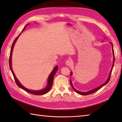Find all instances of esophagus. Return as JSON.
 Returning <instances> with one entry per match:
<instances>
[{"label":"esophagus","mask_w":122,"mask_h":122,"mask_svg":"<svg viewBox=\"0 0 122 122\" xmlns=\"http://www.w3.org/2000/svg\"><path fill=\"white\" fill-rule=\"evenodd\" d=\"M66 66H71L72 64V61L71 60H67L66 62Z\"/></svg>","instance_id":"1"}]
</instances>
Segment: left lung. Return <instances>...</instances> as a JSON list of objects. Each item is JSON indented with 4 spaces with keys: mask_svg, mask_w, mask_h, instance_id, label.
<instances>
[{
    "mask_svg": "<svg viewBox=\"0 0 122 122\" xmlns=\"http://www.w3.org/2000/svg\"><path fill=\"white\" fill-rule=\"evenodd\" d=\"M110 43H111V45H112V51H113V56H114V60H113V65H112V69H111V71H110V74H109V76H108V79H107V81H106V82L104 83V84H103L102 85H100V86H99L98 87H97V88H95V89H93V90H90V91H89L84 92H80V91H77V90H76V89H75V88L73 87V85H72V82H71V80H70V84H71V85L72 89H73V90L75 92H76L77 93H78V94H80V95H89V94H92V93L97 91H98V90H100V89H101V88H102L103 86H104L105 85L107 84V83H108V82H109L110 80L111 76V73H112V69H113V66H114V61H114V60H115L114 52V50H113V44H112V43H111V42H110ZM72 72H71V76H72Z\"/></svg>",
    "mask_w": 122,
    "mask_h": 122,
    "instance_id": "1",
    "label": "left lung"
}]
</instances>
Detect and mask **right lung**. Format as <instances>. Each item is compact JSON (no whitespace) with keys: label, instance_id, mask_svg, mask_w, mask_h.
Returning <instances> with one entry per match:
<instances>
[{"label":"right lung","instance_id":"add662e5","mask_svg":"<svg viewBox=\"0 0 122 122\" xmlns=\"http://www.w3.org/2000/svg\"><path fill=\"white\" fill-rule=\"evenodd\" d=\"M28 25H29V24H27L26 25H25V28H24V29L22 30V31L24 30V29H25V27H26ZM20 33L19 35V36H18V37L15 39V40H14V42H13V43H12V46H11V50H10V57H9V67H10V70H11V71L12 72V73L13 74V76H14V79L15 80V83H16L17 85L19 87H20V88H21V89L25 90V91H26V92L29 93H31V94L37 95H43V94H46V93H48L49 91H50V90L51 89L52 86L53 80L54 76V75H55L56 72L57 71V70H58V66H55V68L53 69V71L51 72V73L50 74V75H49V77H48V84H47V85H46V86L44 89L41 90H39V91L30 90L29 89H26V88H25V87H24V86H23V85L21 83H20L19 82V81H18V79H17L16 76H15V74L14 73V71H13V70H12V67H11V56H12V52L13 48H14V46L15 45V41H17V39H18V37H19V36H20Z\"/></svg>","mask_w":122,"mask_h":122}]
</instances>
